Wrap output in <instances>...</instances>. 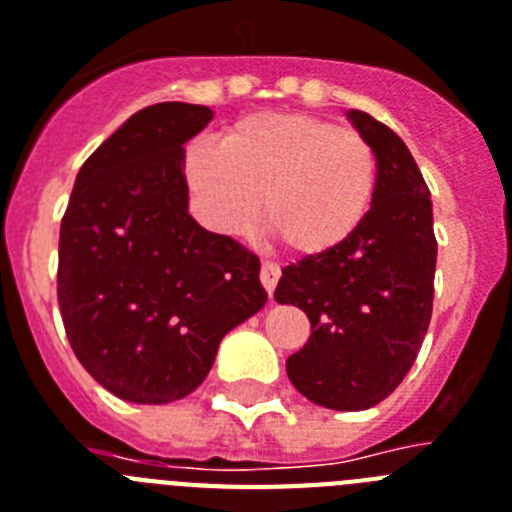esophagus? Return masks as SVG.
Returning <instances> with one entry per match:
<instances>
[{
    "label": "esophagus",
    "mask_w": 512,
    "mask_h": 512,
    "mask_svg": "<svg viewBox=\"0 0 512 512\" xmlns=\"http://www.w3.org/2000/svg\"><path fill=\"white\" fill-rule=\"evenodd\" d=\"M278 278H281V268L273 263H263L260 265V283H263V289L268 291V296H273L278 286Z\"/></svg>",
    "instance_id": "esophagus-1"
}]
</instances>
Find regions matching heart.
Returning a JSON list of instances; mask_svg holds the SVG:
<instances>
[{
    "mask_svg": "<svg viewBox=\"0 0 512 512\" xmlns=\"http://www.w3.org/2000/svg\"><path fill=\"white\" fill-rule=\"evenodd\" d=\"M182 174L208 229L242 234L260 208L268 236L296 257H325L367 221L377 153L328 119L263 111L226 127L218 148L187 145Z\"/></svg>",
    "mask_w": 512,
    "mask_h": 512,
    "instance_id": "obj_1",
    "label": "heart"
}]
</instances>
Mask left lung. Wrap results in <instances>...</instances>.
I'll use <instances>...</instances> for the list:
<instances>
[{
  "label": "left lung",
  "mask_w": 512,
  "mask_h": 512,
  "mask_svg": "<svg viewBox=\"0 0 512 512\" xmlns=\"http://www.w3.org/2000/svg\"><path fill=\"white\" fill-rule=\"evenodd\" d=\"M346 117L377 153V192L362 229L325 257L286 265L276 302L307 312L312 336L286 359L317 406L372 409L414 364L435 296L432 200L406 143L364 111Z\"/></svg>",
  "instance_id": "8db88e82"
}]
</instances>
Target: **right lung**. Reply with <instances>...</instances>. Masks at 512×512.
Segmentation results:
<instances>
[{"label":"right lung","instance_id":"add662e5","mask_svg":"<svg viewBox=\"0 0 512 512\" xmlns=\"http://www.w3.org/2000/svg\"><path fill=\"white\" fill-rule=\"evenodd\" d=\"M208 106L132 114L77 171L59 229L57 296L70 346L122 401L171 403L208 377L218 343L268 302L260 260L190 216L184 143Z\"/></svg>","mask_w":512,"mask_h":512}]
</instances>
